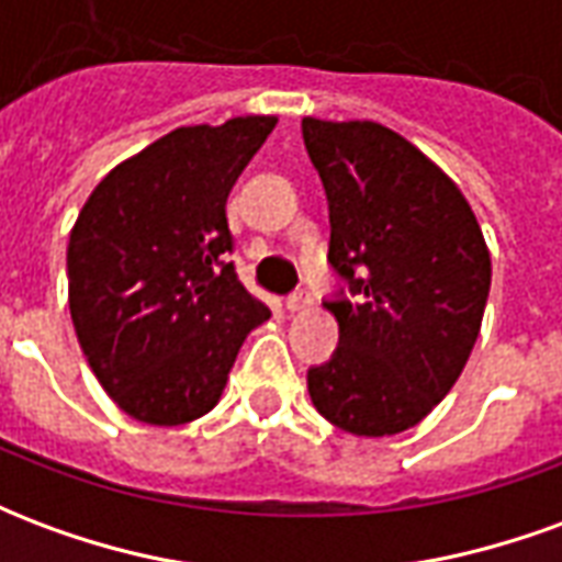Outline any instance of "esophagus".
I'll return each instance as SVG.
<instances>
[{
  "label": "esophagus",
  "instance_id": "esophagus-1",
  "mask_svg": "<svg viewBox=\"0 0 562 562\" xmlns=\"http://www.w3.org/2000/svg\"><path fill=\"white\" fill-rule=\"evenodd\" d=\"M285 306H289V313H306L310 306H313V294L306 292V289H301V292H294L289 301H285Z\"/></svg>",
  "mask_w": 562,
  "mask_h": 562
}]
</instances>
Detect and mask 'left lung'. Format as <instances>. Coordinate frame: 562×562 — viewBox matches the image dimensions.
I'll return each instance as SVG.
<instances>
[{"mask_svg":"<svg viewBox=\"0 0 562 562\" xmlns=\"http://www.w3.org/2000/svg\"><path fill=\"white\" fill-rule=\"evenodd\" d=\"M301 126L328 195V258L355 294L325 304L340 349L306 373L310 401L346 434H403L434 413L479 340L491 292L482 225L397 132L316 116Z\"/></svg>","mask_w":562,"mask_h":562,"instance_id":"1","label":"left lung"}]
</instances>
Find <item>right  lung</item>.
Returning a JSON list of instances; mask_svg holds the SVG:
<instances>
[{"mask_svg":"<svg viewBox=\"0 0 562 562\" xmlns=\"http://www.w3.org/2000/svg\"><path fill=\"white\" fill-rule=\"evenodd\" d=\"M277 116L180 126L120 161L68 237V310L108 397L153 427L220 403L246 334L270 318L232 261L228 192Z\"/></svg>","mask_w":562,"mask_h":562,"instance_id":"right-lung-1","label":"right lung"}]
</instances>
